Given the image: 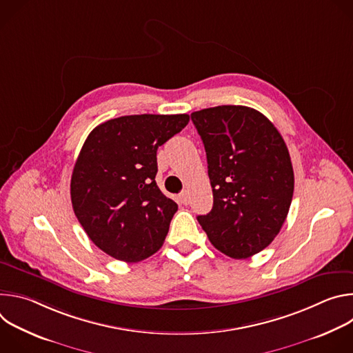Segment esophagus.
I'll return each mask as SVG.
<instances>
[{
    "label": "esophagus",
    "instance_id": "esophagus-1",
    "mask_svg": "<svg viewBox=\"0 0 353 353\" xmlns=\"http://www.w3.org/2000/svg\"><path fill=\"white\" fill-rule=\"evenodd\" d=\"M179 198H180V203H181L183 205H188V204H190V194H188V191L180 192Z\"/></svg>",
    "mask_w": 353,
    "mask_h": 353
}]
</instances>
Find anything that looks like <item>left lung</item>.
<instances>
[{
	"mask_svg": "<svg viewBox=\"0 0 353 353\" xmlns=\"http://www.w3.org/2000/svg\"><path fill=\"white\" fill-rule=\"evenodd\" d=\"M204 142L214 207L196 216L210 241L241 260L260 253L279 233L293 196L288 146L275 125L245 106L191 113Z\"/></svg>",
	"mask_w": 353,
	"mask_h": 353,
	"instance_id": "8db88e82",
	"label": "left lung"
}]
</instances>
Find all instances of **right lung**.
Returning <instances> with one entry per match:
<instances>
[{"instance_id": "1", "label": "right lung", "mask_w": 353, "mask_h": 353, "mask_svg": "<svg viewBox=\"0 0 353 353\" xmlns=\"http://www.w3.org/2000/svg\"><path fill=\"white\" fill-rule=\"evenodd\" d=\"M188 114L123 116L88 135L71 177L75 216L110 257L142 261L162 247L177 204L158 187L157 150Z\"/></svg>"}]
</instances>
